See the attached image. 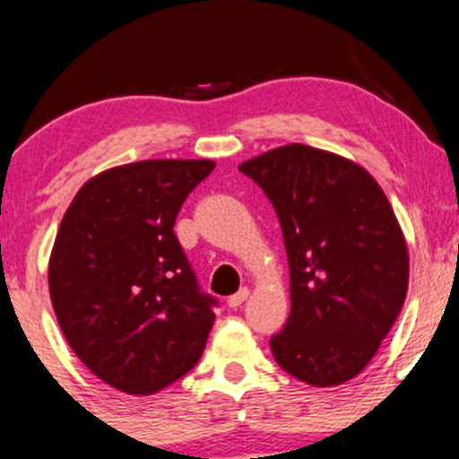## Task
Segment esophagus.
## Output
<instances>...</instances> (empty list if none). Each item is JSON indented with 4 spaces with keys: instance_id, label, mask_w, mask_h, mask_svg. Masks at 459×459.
<instances>
[{
    "instance_id": "esophagus-1",
    "label": "esophagus",
    "mask_w": 459,
    "mask_h": 459,
    "mask_svg": "<svg viewBox=\"0 0 459 459\" xmlns=\"http://www.w3.org/2000/svg\"><path fill=\"white\" fill-rule=\"evenodd\" d=\"M247 299H248V289H239L238 293L230 295L229 302H226V304H229L230 308H238V307H242V304L247 302Z\"/></svg>"
}]
</instances>
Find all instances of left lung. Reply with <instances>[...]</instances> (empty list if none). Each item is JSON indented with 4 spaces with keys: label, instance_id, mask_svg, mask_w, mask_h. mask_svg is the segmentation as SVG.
<instances>
[{
    "label": "left lung",
    "instance_id": "left-lung-1",
    "mask_svg": "<svg viewBox=\"0 0 459 459\" xmlns=\"http://www.w3.org/2000/svg\"><path fill=\"white\" fill-rule=\"evenodd\" d=\"M280 220L290 316L271 337L275 362L313 386L355 377L404 304L409 251L391 204L362 166L304 143L239 164Z\"/></svg>",
    "mask_w": 459,
    "mask_h": 459
}]
</instances>
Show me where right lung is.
<instances>
[{"label": "right lung", "instance_id": "add662e5", "mask_svg": "<svg viewBox=\"0 0 459 459\" xmlns=\"http://www.w3.org/2000/svg\"><path fill=\"white\" fill-rule=\"evenodd\" d=\"M211 160H146L88 179L55 238L48 289L77 358L113 388L151 395L202 358L217 299L175 235Z\"/></svg>", "mask_w": 459, "mask_h": 459}]
</instances>
